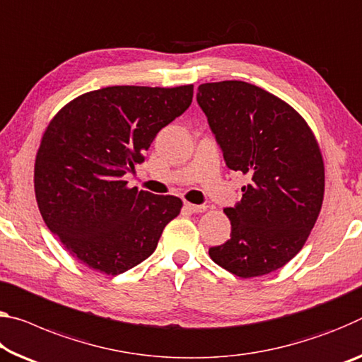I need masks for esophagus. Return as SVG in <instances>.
Returning a JSON list of instances; mask_svg holds the SVG:
<instances>
[{
    "label": "esophagus",
    "instance_id": "1",
    "mask_svg": "<svg viewBox=\"0 0 362 362\" xmlns=\"http://www.w3.org/2000/svg\"><path fill=\"white\" fill-rule=\"evenodd\" d=\"M185 208L192 212H204L208 209V206L204 204H193V203H185Z\"/></svg>",
    "mask_w": 362,
    "mask_h": 362
}]
</instances>
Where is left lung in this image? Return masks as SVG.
<instances>
[{"instance_id":"1","label":"left lung","mask_w":362,"mask_h":362,"mask_svg":"<svg viewBox=\"0 0 362 362\" xmlns=\"http://www.w3.org/2000/svg\"><path fill=\"white\" fill-rule=\"evenodd\" d=\"M198 105L228 169L250 179L235 208H226L230 240L211 259L242 279L284 267L305 246L324 202L319 143L296 109L242 80L203 83Z\"/></svg>"}]
</instances>
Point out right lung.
Masks as SVG:
<instances>
[{"label":"right lung","instance_id":"obj_1","mask_svg":"<svg viewBox=\"0 0 362 362\" xmlns=\"http://www.w3.org/2000/svg\"><path fill=\"white\" fill-rule=\"evenodd\" d=\"M193 85H116L69 101L49 120L33 169L45 223L77 261L117 275L156 250L182 199L129 187L158 132L192 105Z\"/></svg>","mask_w":362,"mask_h":362}]
</instances>
